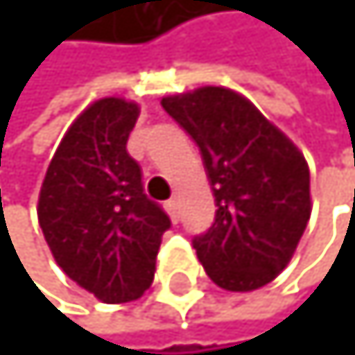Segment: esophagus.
Wrapping results in <instances>:
<instances>
[{"instance_id": "34e87169", "label": "esophagus", "mask_w": 355, "mask_h": 355, "mask_svg": "<svg viewBox=\"0 0 355 355\" xmlns=\"http://www.w3.org/2000/svg\"><path fill=\"white\" fill-rule=\"evenodd\" d=\"M166 211H168L171 220H173V222L178 224V222H180V202H178L175 198L166 202Z\"/></svg>"}]
</instances>
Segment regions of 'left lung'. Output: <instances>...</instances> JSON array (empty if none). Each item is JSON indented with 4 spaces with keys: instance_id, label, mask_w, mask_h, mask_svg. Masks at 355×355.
Instances as JSON below:
<instances>
[{
    "instance_id": "8db88e82",
    "label": "left lung",
    "mask_w": 355,
    "mask_h": 355,
    "mask_svg": "<svg viewBox=\"0 0 355 355\" xmlns=\"http://www.w3.org/2000/svg\"><path fill=\"white\" fill-rule=\"evenodd\" d=\"M162 106L198 144L216 196V222L193 238L207 275L227 291L269 284L311 216L304 155L231 88L202 86Z\"/></svg>"
}]
</instances>
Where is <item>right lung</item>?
<instances>
[{"label": "right lung", "instance_id": "obj_1", "mask_svg": "<svg viewBox=\"0 0 355 355\" xmlns=\"http://www.w3.org/2000/svg\"><path fill=\"white\" fill-rule=\"evenodd\" d=\"M137 115V104L119 97L88 106L57 146L40 191L37 218L55 262L108 304L148 289L171 227L126 150Z\"/></svg>", "mask_w": 355, "mask_h": 355}]
</instances>
